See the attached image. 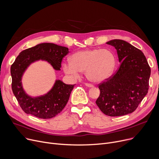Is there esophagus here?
<instances>
[{
	"mask_svg": "<svg viewBox=\"0 0 159 159\" xmlns=\"http://www.w3.org/2000/svg\"><path fill=\"white\" fill-rule=\"evenodd\" d=\"M85 86L88 87V88H93V86L92 84H88V83H86L85 84Z\"/></svg>",
	"mask_w": 159,
	"mask_h": 159,
	"instance_id": "34e87169",
	"label": "esophagus"
}]
</instances>
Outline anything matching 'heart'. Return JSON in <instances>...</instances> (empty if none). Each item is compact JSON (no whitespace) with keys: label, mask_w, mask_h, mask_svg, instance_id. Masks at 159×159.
Returning <instances> with one entry per match:
<instances>
[{"label":"heart","mask_w":159,"mask_h":159,"mask_svg":"<svg viewBox=\"0 0 159 159\" xmlns=\"http://www.w3.org/2000/svg\"><path fill=\"white\" fill-rule=\"evenodd\" d=\"M116 64L114 53L110 49H91L79 51L70 57V62L63 64L66 73L77 78L85 72L88 80L102 82L113 73Z\"/></svg>","instance_id":"obj_1"}]
</instances>
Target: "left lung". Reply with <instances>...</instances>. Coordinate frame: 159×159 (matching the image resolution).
I'll use <instances>...</instances> for the list:
<instances>
[{
	"label": "left lung",
	"instance_id": "8db88e82",
	"mask_svg": "<svg viewBox=\"0 0 159 159\" xmlns=\"http://www.w3.org/2000/svg\"><path fill=\"white\" fill-rule=\"evenodd\" d=\"M117 52L119 70L107 81L100 84L96 104L105 115H126L134 111L147 95L151 69L140 49L120 39L108 41Z\"/></svg>",
	"mask_w": 159,
	"mask_h": 159
}]
</instances>
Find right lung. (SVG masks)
Here are the masks:
<instances>
[{
    "instance_id": "add662e5",
    "label": "right lung",
    "mask_w": 159,
    "mask_h": 159,
    "mask_svg": "<svg viewBox=\"0 0 159 159\" xmlns=\"http://www.w3.org/2000/svg\"><path fill=\"white\" fill-rule=\"evenodd\" d=\"M69 52L68 48L53 43H40L24 50L11 66L12 90L22 110L40 119H48L60 113L68 102L75 84H66L56 80L52 89L46 94L33 97L22 86L23 75L29 66L35 62L46 61L56 71H60L62 58Z\"/></svg>"
}]
</instances>
